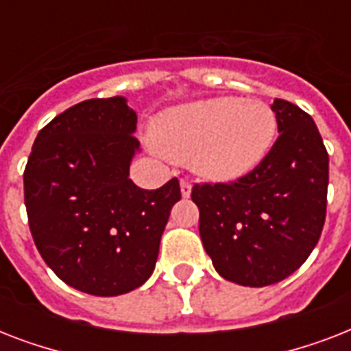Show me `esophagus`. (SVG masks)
I'll list each match as a JSON object with an SVG mask.
<instances>
[{"mask_svg":"<svg viewBox=\"0 0 351 351\" xmlns=\"http://www.w3.org/2000/svg\"><path fill=\"white\" fill-rule=\"evenodd\" d=\"M180 189H182V197H184V198L189 197V195H191V182L186 180V178H182Z\"/></svg>","mask_w":351,"mask_h":351,"instance_id":"esophagus-1","label":"esophagus"}]
</instances>
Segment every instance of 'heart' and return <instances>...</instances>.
Masks as SVG:
<instances>
[{"label": "heart", "instance_id": "1", "mask_svg": "<svg viewBox=\"0 0 351 351\" xmlns=\"http://www.w3.org/2000/svg\"><path fill=\"white\" fill-rule=\"evenodd\" d=\"M277 136V117L261 100L231 96L175 107L154 123L158 154L191 160L193 169L209 180H234L253 171Z\"/></svg>", "mask_w": 351, "mask_h": 351}]
</instances>
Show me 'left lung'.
<instances>
[{
	"label": "left lung",
	"mask_w": 351,
	"mask_h": 351,
	"mask_svg": "<svg viewBox=\"0 0 351 351\" xmlns=\"http://www.w3.org/2000/svg\"><path fill=\"white\" fill-rule=\"evenodd\" d=\"M278 138L266 158L233 182L195 184L198 230L215 269L262 288L299 269L321 239L328 202V151L313 118L275 98Z\"/></svg>",
	"instance_id": "left-lung-1"
}]
</instances>
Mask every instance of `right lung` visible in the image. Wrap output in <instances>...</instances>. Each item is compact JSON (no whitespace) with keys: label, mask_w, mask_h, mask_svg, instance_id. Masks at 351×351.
<instances>
[{"label":"right lung","mask_w":351,"mask_h":351,"mask_svg":"<svg viewBox=\"0 0 351 351\" xmlns=\"http://www.w3.org/2000/svg\"><path fill=\"white\" fill-rule=\"evenodd\" d=\"M136 112L125 98L69 107L36 136L23 173L34 244L63 282L114 297L142 286L154 269L178 178L154 191L129 178L140 147Z\"/></svg>","instance_id":"1"}]
</instances>
